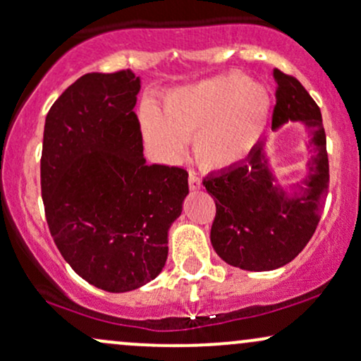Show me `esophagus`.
Here are the masks:
<instances>
[{
  "instance_id": "obj_1",
  "label": "esophagus",
  "mask_w": 361,
  "mask_h": 361,
  "mask_svg": "<svg viewBox=\"0 0 361 361\" xmlns=\"http://www.w3.org/2000/svg\"><path fill=\"white\" fill-rule=\"evenodd\" d=\"M188 186H190V190H200L202 181H200V176H198L197 173H190L188 175Z\"/></svg>"
}]
</instances>
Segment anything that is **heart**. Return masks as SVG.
<instances>
[{
  "mask_svg": "<svg viewBox=\"0 0 361 361\" xmlns=\"http://www.w3.org/2000/svg\"><path fill=\"white\" fill-rule=\"evenodd\" d=\"M270 97L259 82L241 74L214 78L171 91L161 114L140 111L144 137L161 156L176 159L185 140L195 139V156L205 168L221 169L241 161L263 134Z\"/></svg>",
  "mask_w": 361,
  "mask_h": 361,
  "instance_id": "1",
  "label": "heart"
}]
</instances>
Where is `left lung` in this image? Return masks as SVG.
<instances>
[{
	"label": "left lung",
	"instance_id": "left-lung-1",
	"mask_svg": "<svg viewBox=\"0 0 361 361\" xmlns=\"http://www.w3.org/2000/svg\"><path fill=\"white\" fill-rule=\"evenodd\" d=\"M273 130L288 120H300L312 132L314 156L299 190L288 197L276 186L264 159L263 140L241 163L204 180L215 202L210 229L214 250L226 263L247 271L275 270L304 250L316 233L329 186L326 132L317 103L297 78L280 69H273Z\"/></svg>",
	"mask_w": 361,
	"mask_h": 361
}]
</instances>
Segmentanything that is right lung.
<instances>
[{"instance_id":"obj_1","label":"right lung","mask_w":361,"mask_h":361,"mask_svg":"<svg viewBox=\"0 0 361 361\" xmlns=\"http://www.w3.org/2000/svg\"><path fill=\"white\" fill-rule=\"evenodd\" d=\"M132 71L88 73L45 118L40 188L49 231L81 279L106 292L154 280L188 195L183 168L149 164Z\"/></svg>"}]
</instances>
